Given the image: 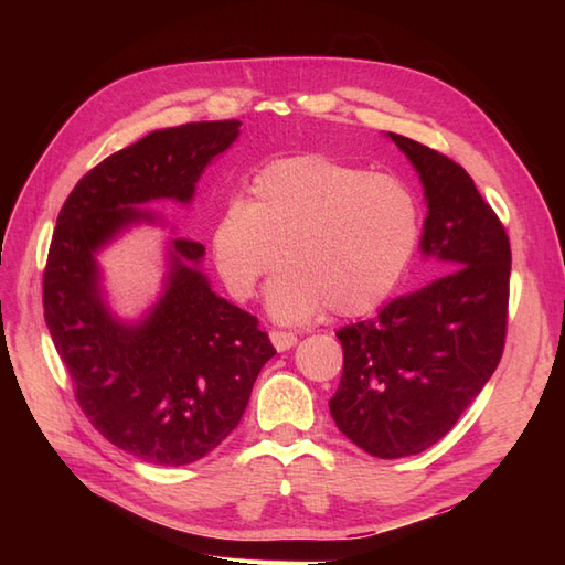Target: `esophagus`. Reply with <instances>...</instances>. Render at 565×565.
Returning <instances> with one entry per match:
<instances>
[{"mask_svg":"<svg viewBox=\"0 0 565 565\" xmlns=\"http://www.w3.org/2000/svg\"><path fill=\"white\" fill-rule=\"evenodd\" d=\"M270 337V344L276 347V351H289L295 344H297V337L292 332H280V330H270L268 332Z\"/></svg>","mask_w":565,"mask_h":565,"instance_id":"1","label":"esophagus"}]
</instances>
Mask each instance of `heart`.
<instances>
[{
    "label": "heart",
    "instance_id": "obj_1",
    "mask_svg": "<svg viewBox=\"0 0 565 565\" xmlns=\"http://www.w3.org/2000/svg\"><path fill=\"white\" fill-rule=\"evenodd\" d=\"M422 241V204L388 174L295 156L254 174L247 200L228 202L212 228L216 273L231 297L247 301L270 282L266 306L280 322L330 311L367 316L396 292Z\"/></svg>",
    "mask_w": 565,
    "mask_h": 565
}]
</instances>
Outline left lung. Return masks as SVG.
<instances>
[{"label": "left lung", "instance_id": "left-lung-1", "mask_svg": "<svg viewBox=\"0 0 565 565\" xmlns=\"http://www.w3.org/2000/svg\"><path fill=\"white\" fill-rule=\"evenodd\" d=\"M388 139L419 174V252L443 276L337 332L344 372L330 413L358 448L398 459L446 436L498 367L511 249L465 167L401 134L388 131Z\"/></svg>", "mask_w": 565, "mask_h": 565}]
</instances>
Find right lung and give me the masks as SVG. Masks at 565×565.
<instances>
[{
  "label": "right lung",
  "mask_w": 565,
  "mask_h": 565,
  "mask_svg": "<svg viewBox=\"0 0 565 565\" xmlns=\"http://www.w3.org/2000/svg\"><path fill=\"white\" fill-rule=\"evenodd\" d=\"M237 119L158 129L96 164L67 195L44 268V320L84 415L148 465L210 455L241 422L256 374L276 355L254 316L218 297L200 243L172 237L158 301L139 320L113 313L98 254L152 200L191 204L207 164L241 136Z\"/></svg>",
  "instance_id": "1"
}]
</instances>
